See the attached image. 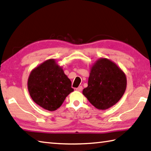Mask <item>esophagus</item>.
Returning <instances> with one entry per match:
<instances>
[{"instance_id": "1", "label": "esophagus", "mask_w": 151, "mask_h": 151, "mask_svg": "<svg viewBox=\"0 0 151 151\" xmlns=\"http://www.w3.org/2000/svg\"><path fill=\"white\" fill-rule=\"evenodd\" d=\"M82 89H83V87L82 86H79L78 88H76L77 91H81Z\"/></svg>"}]
</instances>
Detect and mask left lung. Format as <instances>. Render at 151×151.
I'll use <instances>...</instances> for the list:
<instances>
[{"instance_id":"obj_1","label":"left lung","mask_w":151,"mask_h":151,"mask_svg":"<svg viewBox=\"0 0 151 151\" xmlns=\"http://www.w3.org/2000/svg\"><path fill=\"white\" fill-rule=\"evenodd\" d=\"M127 87L126 76L110 60L101 58L90 67L88 86L83 95L99 110H106L120 100Z\"/></svg>"}]
</instances>
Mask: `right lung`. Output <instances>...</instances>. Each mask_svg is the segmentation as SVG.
<instances>
[{
    "label": "right lung",
    "mask_w": 151,
    "mask_h": 151,
    "mask_svg": "<svg viewBox=\"0 0 151 151\" xmlns=\"http://www.w3.org/2000/svg\"><path fill=\"white\" fill-rule=\"evenodd\" d=\"M27 89L32 100L49 111L57 110L73 91L70 79L53 58L47 60L31 70Z\"/></svg>",
    "instance_id": "add662e5"
}]
</instances>
